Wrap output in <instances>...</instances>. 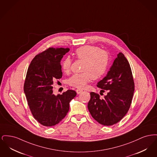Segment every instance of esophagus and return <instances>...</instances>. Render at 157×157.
Listing matches in <instances>:
<instances>
[{
	"instance_id": "obj_1",
	"label": "esophagus",
	"mask_w": 157,
	"mask_h": 157,
	"mask_svg": "<svg viewBox=\"0 0 157 157\" xmlns=\"http://www.w3.org/2000/svg\"><path fill=\"white\" fill-rule=\"evenodd\" d=\"M76 91L77 94H80L82 92V90H79V89H78V90H76Z\"/></svg>"
}]
</instances>
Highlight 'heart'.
<instances>
[{
  "mask_svg": "<svg viewBox=\"0 0 157 157\" xmlns=\"http://www.w3.org/2000/svg\"><path fill=\"white\" fill-rule=\"evenodd\" d=\"M78 59L84 61L80 74H75L71 76L68 84L79 89L84 88L92 79H97L103 76L106 73L109 64V55L108 53L102 51L99 47L94 46H83L78 48L75 52ZM72 61L67 57L62 63V71L67 74L71 67Z\"/></svg>",
  "mask_w": 157,
  "mask_h": 157,
  "instance_id": "b5f03b06",
  "label": "heart"
}]
</instances>
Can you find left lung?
<instances>
[{
    "mask_svg": "<svg viewBox=\"0 0 157 157\" xmlns=\"http://www.w3.org/2000/svg\"><path fill=\"white\" fill-rule=\"evenodd\" d=\"M97 86L107 95L101 99L99 95L90 92L88 108L99 124L110 126L118 123L127 114L132 102L134 82L130 65L122 53L117 55L106 76Z\"/></svg>",
    "mask_w": 157,
    "mask_h": 157,
    "instance_id": "8db88e82",
    "label": "left lung"
}]
</instances>
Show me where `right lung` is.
<instances>
[{
  "instance_id": "obj_1",
  "label": "right lung",
  "mask_w": 157,
  "mask_h": 157,
  "mask_svg": "<svg viewBox=\"0 0 157 157\" xmlns=\"http://www.w3.org/2000/svg\"><path fill=\"white\" fill-rule=\"evenodd\" d=\"M69 48H49L30 62L24 83V92L35 120L45 127L58 124L67 115L70 101L76 92L67 90L57 96L53 94V83L62 76L60 60Z\"/></svg>"
}]
</instances>
